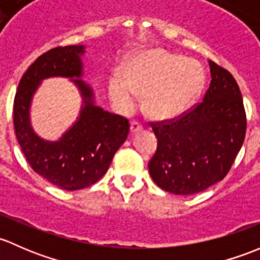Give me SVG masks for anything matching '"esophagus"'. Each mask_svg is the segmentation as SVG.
<instances>
[{"mask_svg":"<svg viewBox=\"0 0 260 260\" xmlns=\"http://www.w3.org/2000/svg\"><path fill=\"white\" fill-rule=\"evenodd\" d=\"M143 130V125L140 124V122H138V121H133L130 124V131L133 134H136V133H139V131H141Z\"/></svg>","mask_w":260,"mask_h":260,"instance_id":"esophagus-1","label":"esophagus"}]
</instances>
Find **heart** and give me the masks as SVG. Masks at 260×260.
Wrapping results in <instances>:
<instances>
[{
    "label": "heart",
    "mask_w": 260,
    "mask_h": 260,
    "mask_svg": "<svg viewBox=\"0 0 260 260\" xmlns=\"http://www.w3.org/2000/svg\"><path fill=\"white\" fill-rule=\"evenodd\" d=\"M204 85V71L192 60L164 50H151L127 61L122 75L114 74L108 95L121 114L135 110L138 96L154 119H170L183 114L194 103Z\"/></svg>",
    "instance_id": "1"
}]
</instances>
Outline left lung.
Here are the masks:
<instances>
[{
  "instance_id": "left-lung-1",
  "label": "left lung",
  "mask_w": 260,
  "mask_h": 260,
  "mask_svg": "<svg viewBox=\"0 0 260 260\" xmlns=\"http://www.w3.org/2000/svg\"><path fill=\"white\" fill-rule=\"evenodd\" d=\"M204 99L178 119L154 122L156 152L149 173L159 188L191 195L223 180L242 148L247 117L239 86L228 70L209 61Z\"/></svg>"
}]
</instances>
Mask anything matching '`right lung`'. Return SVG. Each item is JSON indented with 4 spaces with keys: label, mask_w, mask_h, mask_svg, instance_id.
Returning <instances> with one entry per match:
<instances>
[{
    "label": "right lung",
    "mask_w": 260,
    "mask_h": 260,
    "mask_svg": "<svg viewBox=\"0 0 260 260\" xmlns=\"http://www.w3.org/2000/svg\"><path fill=\"white\" fill-rule=\"evenodd\" d=\"M84 53V45H72L40 56L23 74L13 104L16 138L28 164L53 185L70 191L87 188L105 175L130 129L127 119L95 105L92 89L81 79ZM50 77L70 78L83 98L77 121L55 142L40 138L29 120L34 92Z\"/></svg>",
    "instance_id": "1"
}]
</instances>
